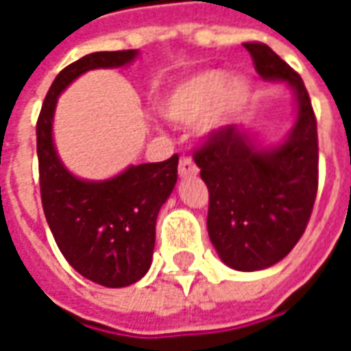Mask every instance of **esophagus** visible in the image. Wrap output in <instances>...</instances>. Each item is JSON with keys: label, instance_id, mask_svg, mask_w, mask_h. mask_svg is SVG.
<instances>
[{"label": "esophagus", "instance_id": "obj_1", "mask_svg": "<svg viewBox=\"0 0 351 351\" xmlns=\"http://www.w3.org/2000/svg\"><path fill=\"white\" fill-rule=\"evenodd\" d=\"M178 173H180V176H195L199 173L197 165L193 163V161L188 158V156H182L180 158V165H178Z\"/></svg>", "mask_w": 351, "mask_h": 351}]
</instances>
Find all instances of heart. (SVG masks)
I'll list each match as a JSON object with an SVG mask.
<instances>
[{
  "label": "heart",
  "mask_w": 351,
  "mask_h": 351,
  "mask_svg": "<svg viewBox=\"0 0 351 351\" xmlns=\"http://www.w3.org/2000/svg\"><path fill=\"white\" fill-rule=\"evenodd\" d=\"M252 84L244 77L229 79L228 73L206 69L175 84L163 92L160 99L161 114L184 125L199 122L210 110L206 128L218 130L250 99Z\"/></svg>",
  "instance_id": "b5f03b06"
}]
</instances>
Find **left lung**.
<instances>
[{
  "label": "left lung",
  "instance_id": "8db88e82",
  "mask_svg": "<svg viewBox=\"0 0 351 351\" xmlns=\"http://www.w3.org/2000/svg\"><path fill=\"white\" fill-rule=\"evenodd\" d=\"M265 80L287 82L297 116L278 146L259 148L252 131L226 125L193 152L208 188L206 228L223 263L261 271L293 250L317 191V130L304 82L263 43H244Z\"/></svg>",
  "mask_w": 351,
  "mask_h": 351
}]
</instances>
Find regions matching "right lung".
Returning <instances> with one entry per match:
<instances>
[{"label": "right lung", "mask_w": 351, "mask_h": 351, "mask_svg": "<svg viewBox=\"0 0 351 351\" xmlns=\"http://www.w3.org/2000/svg\"><path fill=\"white\" fill-rule=\"evenodd\" d=\"M137 50L93 52L60 71L37 120V158L43 210L58 248L75 271L105 287H123L152 263L156 220L176 184L178 156L130 165L108 180H82L58 158L52 122L60 93L82 73L123 67Z\"/></svg>", "instance_id": "right-lung-1"}]
</instances>
